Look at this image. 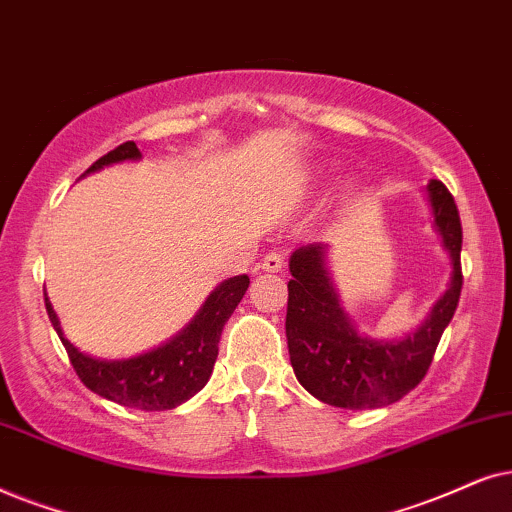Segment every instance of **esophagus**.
<instances>
[{"instance_id":"34e87169","label":"esophagus","mask_w":512,"mask_h":512,"mask_svg":"<svg viewBox=\"0 0 512 512\" xmlns=\"http://www.w3.org/2000/svg\"><path fill=\"white\" fill-rule=\"evenodd\" d=\"M260 269L269 271V274H281V271H283V257L278 255V252H269V255L262 257Z\"/></svg>"}]
</instances>
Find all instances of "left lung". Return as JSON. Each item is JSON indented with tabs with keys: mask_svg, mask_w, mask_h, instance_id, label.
Wrapping results in <instances>:
<instances>
[{
	"mask_svg": "<svg viewBox=\"0 0 512 512\" xmlns=\"http://www.w3.org/2000/svg\"><path fill=\"white\" fill-rule=\"evenodd\" d=\"M433 227L447 250L452 274L447 290L424 323L403 337H370L358 330L332 278L330 245L309 243L290 255L288 335L295 377L313 398L344 410L391 405L426 377L433 353L461 295V220L452 194L440 180L424 187Z\"/></svg>",
	"mask_w": 512,
	"mask_h": 512,
	"instance_id": "obj_1",
	"label": "left lung"
}]
</instances>
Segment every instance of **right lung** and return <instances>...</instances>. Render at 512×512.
I'll use <instances>...</instances> for the list:
<instances>
[{
  "instance_id": "obj_1",
  "label": "right lung",
  "mask_w": 512,
  "mask_h": 512,
  "mask_svg": "<svg viewBox=\"0 0 512 512\" xmlns=\"http://www.w3.org/2000/svg\"><path fill=\"white\" fill-rule=\"evenodd\" d=\"M140 159L142 154L138 145L124 142V145H119L95 161L81 177L98 173L107 166ZM248 285V276H234L222 281L206 297L196 316L177 335L154 346V349L128 358H98L77 349L65 337L49 295H44V302L53 330L58 332L74 370L93 393L117 405L135 407V410L163 412L187 403L208 384L217 360V344H220L222 327L243 299Z\"/></svg>"
}]
</instances>
